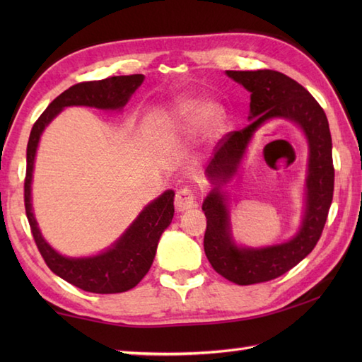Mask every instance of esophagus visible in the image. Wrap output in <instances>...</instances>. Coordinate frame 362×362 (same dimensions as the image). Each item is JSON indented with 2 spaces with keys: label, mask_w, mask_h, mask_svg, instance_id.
Listing matches in <instances>:
<instances>
[{
  "label": "esophagus",
  "mask_w": 362,
  "mask_h": 362,
  "mask_svg": "<svg viewBox=\"0 0 362 362\" xmlns=\"http://www.w3.org/2000/svg\"><path fill=\"white\" fill-rule=\"evenodd\" d=\"M174 205H175V210L177 211H185L189 209H194L196 206V194L194 191L188 188V187H183L175 193V199H174Z\"/></svg>",
  "instance_id": "1"
}]
</instances>
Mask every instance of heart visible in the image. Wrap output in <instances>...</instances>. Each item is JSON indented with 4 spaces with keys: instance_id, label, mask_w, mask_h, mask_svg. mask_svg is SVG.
Wrapping results in <instances>:
<instances>
[{
    "instance_id": "obj_1",
    "label": "heart",
    "mask_w": 362,
    "mask_h": 362,
    "mask_svg": "<svg viewBox=\"0 0 362 362\" xmlns=\"http://www.w3.org/2000/svg\"><path fill=\"white\" fill-rule=\"evenodd\" d=\"M218 117L219 115L214 112L211 104L201 101V99H187V101L177 105L171 117L163 122L161 134L168 140H171V138L179 135L193 132L206 119L210 121V124H216Z\"/></svg>"
}]
</instances>
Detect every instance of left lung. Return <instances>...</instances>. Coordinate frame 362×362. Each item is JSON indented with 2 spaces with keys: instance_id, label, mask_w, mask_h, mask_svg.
Here are the masks:
<instances>
[{
  "instance_id": "1",
  "label": "left lung",
  "mask_w": 362,
  "mask_h": 362,
  "mask_svg": "<svg viewBox=\"0 0 362 362\" xmlns=\"http://www.w3.org/2000/svg\"><path fill=\"white\" fill-rule=\"evenodd\" d=\"M226 73L250 91V124L222 138L206 166V177L214 187L202 204L206 216L204 250L214 271L228 281L245 286L286 274L316 247L333 201L332 134L324 109L308 90L286 74L274 70ZM274 117L296 122L309 140L303 226L286 243L261 250L240 248L231 238L226 197L220 188L235 173L252 134Z\"/></svg>"
}]
</instances>
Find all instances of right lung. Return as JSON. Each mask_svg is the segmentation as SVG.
<instances>
[{
  "instance_id": "obj_1",
  "label": "right lung",
  "mask_w": 362,
  "mask_h": 362,
  "mask_svg": "<svg viewBox=\"0 0 362 362\" xmlns=\"http://www.w3.org/2000/svg\"><path fill=\"white\" fill-rule=\"evenodd\" d=\"M144 81L143 74L115 76L104 81L81 82L65 90L48 105L30 130L26 149L25 206L34 241L46 266L60 279L95 294H117L135 288L148 274L156 258L161 233L171 224L174 216V191L168 189L156 201L144 206L112 247L93 257H64L45 241L37 226L30 204L34 160L38 141L45 127L70 105L96 107L103 110H121Z\"/></svg>"
}]
</instances>
